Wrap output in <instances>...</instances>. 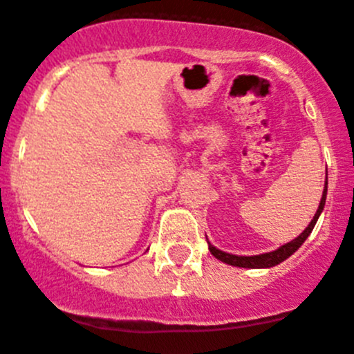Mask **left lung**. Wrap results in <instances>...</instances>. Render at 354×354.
<instances>
[{
  "mask_svg": "<svg viewBox=\"0 0 354 354\" xmlns=\"http://www.w3.org/2000/svg\"><path fill=\"white\" fill-rule=\"evenodd\" d=\"M325 198H327V183H325L324 195H322V201H320V205H318V209H317V214L313 216V219H311V223L308 225V228L304 230V232L301 233L297 239H294L292 242L279 247V249L273 250V252L259 254V256H235V254H228V252H223V250L216 249V247L211 245V243H209V250H211V254L216 257V259L223 261V263H226V264H232V266H239V268H272V266H275V264L282 263V261H286L287 257L292 256V254L296 252L301 245H303V242L308 239V235L313 232L315 225H317L318 216H320V212L324 211Z\"/></svg>",
  "mask_w": 354,
  "mask_h": 354,
  "instance_id": "8db88e82",
  "label": "left lung"
}]
</instances>
